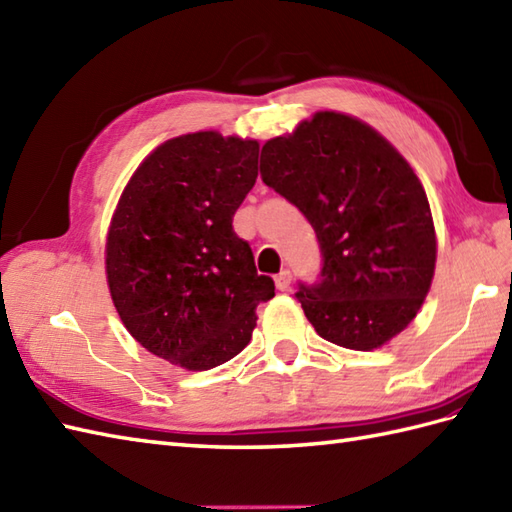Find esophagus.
<instances>
[{
  "instance_id": "34e87169",
  "label": "esophagus",
  "mask_w": 512,
  "mask_h": 512,
  "mask_svg": "<svg viewBox=\"0 0 512 512\" xmlns=\"http://www.w3.org/2000/svg\"><path fill=\"white\" fill-rule=\"evenodd\" d=\"M290 284H292V275H290V270H281V273L275 277V286H277V290H281V292H286V290H290Z\"/></svg>"
}]
</instances>
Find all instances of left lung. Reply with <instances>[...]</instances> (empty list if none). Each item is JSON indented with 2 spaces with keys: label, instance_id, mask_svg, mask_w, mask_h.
<instances>
[{
  "label": "left lung",
  "instance_id": "8db88e82",
  "mask_svg": "<svg viewBox=\"0 0 512 512\" xmlns=\"http://www.w3.org/2000/svg\"><path fill=\"white\" fill-rule=\"evenodd\" d=\"M262 180L312 224L321 273L297 299L325 341L374 350L416 317L436 270L427 193L358 118L319 112L262 147Z\"/></svg>",
  "mask_w": 512,
  "mask_h": 512
}]
</instances>
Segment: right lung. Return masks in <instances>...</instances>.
Instances as JSON below:
<instances>
[{
    "mask_svg": "<svg viewBox=\"0 0 512 512\" xmlns=\"http://www.w3.org/2000/svg\"><path fill=\"white\" fill-rule=\"evenodd\" d=\"M257 156V140L217 132L167 140L127 182L107 233V284L125 328L191 372L242 352L257 306L275 297L233 231Z\"/></svg>",
    "mask_w": 512,
    "mask_h": 512,
    "instance_id": "obj_1",
    "label": "right lung"
}]
</instances>
